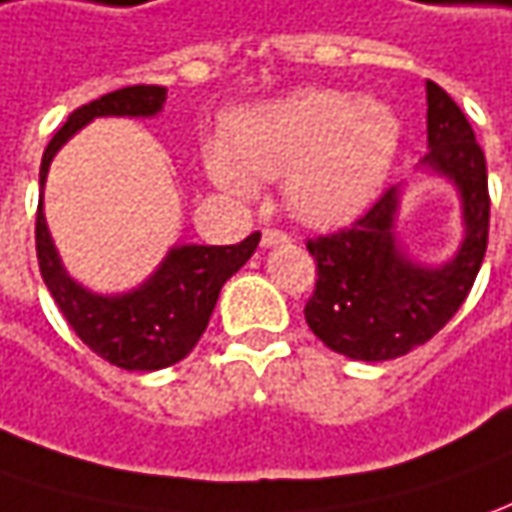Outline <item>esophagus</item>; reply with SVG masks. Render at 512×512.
<instances>
[{
    "label": "esophagus",
    "instance_id": "34e87169",
    "mask_svg": "<svg viewBox=\"0 0 512 512\" xmlns=\"http://www.w3.org/2000/svg\"><path fill=\"white\" fill-rule=\"evenodd\" d=\"M288 241V235L280 232V229H263V235H260V243L263 246H277V243Z\"/></svg>",
    "mask_w": 512,
    "mask_h": 512
}]
</instances>
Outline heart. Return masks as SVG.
Masks as SVG:
<instances>
[{"label":"heart","instance_id":"heart-1","mask_svg":"<svg viewBox=\"0 0 512 512\" xmlns=\"http://www.w3.org/2000/svg\"><path fill=\"white\" fill-rule=\"evenodd\" d=\"M401 142L387 103L333 89H300L235 114L227 145L204 148V173L229 196H252L255 176L283 179L291 212L314 227L353 218L381 187Z\"/></svg>","mask_w":512,"mask_h":512}]
</instances>
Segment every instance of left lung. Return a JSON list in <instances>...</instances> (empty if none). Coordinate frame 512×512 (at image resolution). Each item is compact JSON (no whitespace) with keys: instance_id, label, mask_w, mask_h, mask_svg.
Wrapping results in <instances>:
<instances>
[{"instance_id":"left-lung-1","label":"left lung","mask_w":512,"mask_h":512,"mask_svg":"<svg viewBox=\"0 0 512 512\" xmlns=\"http://www.w3.org/2000/svg\"><path fill=\"white\" fill-rule=\"evenodd\" d=\"M429 154L423 168L454 182L462 238L443 266H420L395 238L398 187H389L350 229L305 243L316 260V288L305 322L330 350L356 361H389L426 344L460 311L488 249L490 196L485 154L462 109L426 81Z\"/></svg>"}]
</instances>
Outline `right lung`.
I'll list each match as a JSON object with an SVG mask.
<instances>
[{
    "label": "right lung",
    "instance_id": "right-lung-1",
    "mask_svg": "<svg viewBox=\"0 0 512 512\" xmlns=\"http://www.w3.org/2000/svg\"><path fill=\"white\" fill-rule=\"evenodd\" d=\"M165 97V86H125L72 111L44 151L38 173L41 193L52 156L75 131L95 117H154ZM257 243L260 232L232 246H173L139 288L103 297L66 274L44 221V201L38 198L36 255L52 300L92 353L123 370L151 373L182 361L207 330L224 283L252 257Z\"/></svg>",
    "mask_w": 512,
    "mask_h": 512
}]
</instances>
